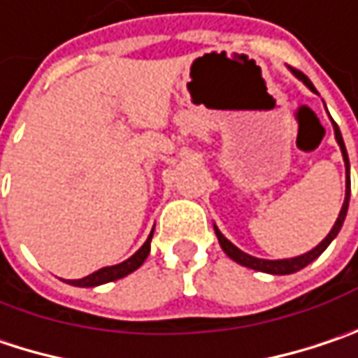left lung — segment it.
<instances>
[{
    "instance_id": "left-lung-1",
    "label": "left lung",
    "mask_w": 358,
    "mask_h": 358,
    "mask_svg": "<svg viewBox=\"0 0 358 358\" xmlns=\"http://www.w3.org/2000/svg\"><path fill=\"white\" fill-rule=\"evenodd\" d=\"M294 74L300 78V80H304L306 87H310L312 91H316L314 89V85L310 83V78L306 76L304 73H300V71H296V69H292ZM334 136H336V141H338V145H341V150H343V158H345V164H347V196H345V202H343V208H341V215H338V219L334 222V227H332V231L328 233V237H326L324 241L320 243L318 247H314L312 251H308L304 255H300V257H292V259H278V262H267V259H257V257H251V255H247V253H243L241 249H237L235 245L231 241H227L224 237H222V233L215 227V233H217V237H219V243H221L222 251L233 259V262L241 263L245 267H251V269H257V271H263V273H273V275H285V273H294V271H300V269H304L308 263H312L322 251H324L326 247L330 245V241L338 235V231H341V227H343V222H345V217H347V210H348V199H350V178H348V156H347V148H345V141H343V136H341V129H338V125L334 123Z\"/></svg>"
}]
</instances>
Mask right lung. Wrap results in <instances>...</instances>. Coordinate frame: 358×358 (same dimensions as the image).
I'll use <instances>...</instances> for the list:
<instances>
[{
  "label": "right lung",
  "instance_id": "obj_1",
  "mask_svg": "<svg viewBox=\"0 0 358 358\" xmlns=\"http://www.w3.org/2000/svg\"><path fill=\"white\" fill-rule=\"evenodd\" d=\"M152 235H154V231H152ZM152 235L148 237V241L139 247V251H137L136 255H131L127 262L119 263V265H111V267H103V269L93 271L91 275H87V278H83V280H71L69 284L80 285V287H93V285L107 284V282H115V280H119V278H125L127 273L136 271L137 267L145 262V257L150 255V243H152Z\"/></svg>",
  "mask_w": 358,
  "mask_h": 358
}]
</instances>
